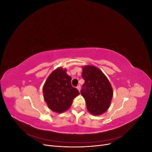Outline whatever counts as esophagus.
<instances>
[{"mask_svg": "<svg viewBox=\"0 0 152 152\" xmlns=\"http://www.w3.org/2000/svg\"><path fill=\"white\" fill-rule=\"evenodd\" d=\"M80 88H81V87H80V85L77 86V89L78 90H79V91H80Z\"/></svg>", "mask_w": 152, "mask_h": 152, "instance_id": "1", "label": "esophagus"}]
</instances>
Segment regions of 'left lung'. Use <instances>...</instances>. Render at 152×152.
I'll list each match as a JSON object with an SVG mask.
<instances>
[{
	"label": "left lung",
	"instance_id": "8db88e82",
	"mask_svg": "<svg viewBox=\"0 0 152 152\" xmlns=\"http://www.w3.org/2000/svg\"><path fill=\"white\" fill-rule=\"evenodd\" d=\"M82 77L85 82L80 93L87 110L94 115L103 114L109 108L113 97L109 80L99 68L90 65L83 67Z\"/></svg>",
	"mask_w": 152,
	"mask_h": 152
}]
</instances>
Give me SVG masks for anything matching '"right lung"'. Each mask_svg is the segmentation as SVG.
<instances>
[{"instance_id": "right-lung-1", "label": "right lung", "mask_w": 152, "mask_h": 152, "mask_svg": "<svg viewBox=\"0 0 152 152\" xmlns=\"http://www.w3.org/2000/svg\"><path fill=\"white\" fill-rule=\"evenodd\" d=\"M72 78L66 70L58 68L47 79L43 87L45 102L53 112L62 113L71 107L73 99L80 94L71 84Z\"/></svg>"}]
</instances>
